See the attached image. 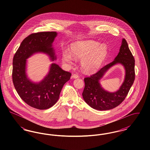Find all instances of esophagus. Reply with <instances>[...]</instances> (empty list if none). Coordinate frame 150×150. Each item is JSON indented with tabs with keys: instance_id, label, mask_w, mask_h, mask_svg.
Listing matches in <instances>:
<instances>
[{
	"instance_id": "obj_1",
	"label": "esophagus",
	"mask_w": 150,
	"mask_h": 150,
	"mask_svg": "<svg viewBox=\"0 0 150 150\" xmlns=\"http://www.w3.org/2000/svg\"><path fill=\"white\" fill-rule=\"evenodd\" d=\"M72 78L74 79H77L79 78V75L78 74H74L72 75Z\"/></svg>"
}]
</instances>
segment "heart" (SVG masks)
<instances>
[{
	"label": "heart",
	"instance_id": "heart-1",
	"mask_svg": "<svg viewBox=\"0 0 150 150\" xmlns=\"http://www.w3.org/2000/svg\"><path fill=\"white\" fill-rule=\"evenodd\" d=\"M71 52L64 50L62 53V61L69 66L72 64L74 57L81 58L82 70L87 73L98 70L107 57L108 52L106 44L93 40L78 41L71 45Z\"/></svg>",
	"mask_w": 150,
	"mask_h": 150
}]
</instances>
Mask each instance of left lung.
<instances>
[{
    "label": "left lung",
    "instance_id": "left-lung-1",
    "mask_svg": "<svg viewBox=\"0 0 150 150\" xmlns=\"http://www.w3.org/2000/svg\"><path fill=\"white\" fill-rule=\"evenodd\" d=\"M121 64L125 69V77L120 89L110 93L101 86L100 80L105 72L116 64ZM135 60L125 39H122L121 47L114 60L102 67L100 71L90 77L84 79L85 87L83 97L86 103L94 109L108 110L119 106L127 97L135 79Z\"/></svg>",
    "mask_w": 150,
    "mask_h": 150
}]
</instances>
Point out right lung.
Listing matches in <instances>:
<instances>
[{
  "mask_svg": "<svg viewBox=\"0 0 150 150\" xmlns=\"http://www.w3.org/2000/svg\"><path fill=\"white\" fill-rule=\"evenodd\" d=\"M56 32H41L26 37L19 47L13 59L12 79L20 97L31 107L45 110L53 106L59 99L64 84L71 75L58 64L52 63L45 77L39 82H34L26 73L29 58L36 53L47 54L52 61L57 59L53 43Z\"/></svg>",
  "mask_w": 150,
  "mask_h": 150,
  "instance_id": "right-lung-1",
  "label": "right lung"
}]
</instances>
